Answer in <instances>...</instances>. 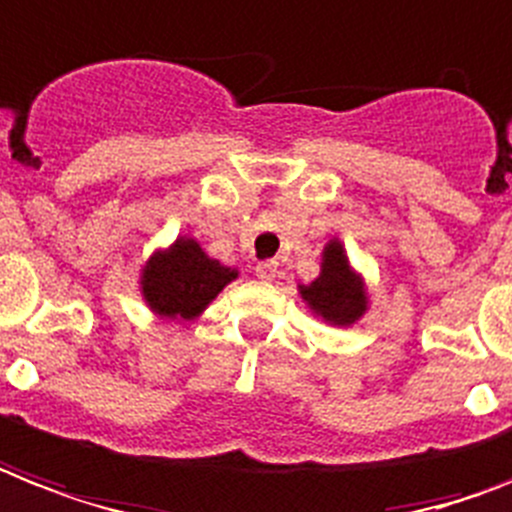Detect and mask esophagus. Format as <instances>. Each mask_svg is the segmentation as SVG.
Wrapping results in <instances>:
<instances>
[{"label": "esophagus", "mask_w": 512, "mask_h": 512, "mask_svg": "<svg viewBox=\"0 0 512 512\" xmlns=\"http://www.w3.org/2000/svg\"><path fill=\"white\" fill-rule=\"evenodd\" d=\"M255 273L257 278H263V281H273L278 273V263L276 260H263V263H257Z\"/></svg>", "instance_id": "obj_1"}]
</instances>
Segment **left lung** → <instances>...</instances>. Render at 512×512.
Segmentation results:
<instances>
[{
  "label": "left lung",
  "instance_id": "left-lung-1",
  "mask_svg": "<svg viewBox=\"0 0 512 512\" xmlns=\"http://www.w3.org/2000/svg\"><path fill=\"white\" fill-rule=\"evenodd\" d=\"M299 294L315 315L334 326H352L368 310V297L360 276L350 268L339 242H331L323 249L321 276L313 284L299 286Z\"/></svg>",
  "mask_w": 512,
  "mask_h": 512
}]
</instances>
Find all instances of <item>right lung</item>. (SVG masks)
I'll use <instances>...</instances> for the list:
<instances>
[{
  "mask_svg": "<svg viewBox=\"0 0 512 512\" xmlns=\"http://www.w3.org/2000/svg\"><path fill=\"white\" fill-rule=\"evenodd\" d=\"M236 270L207 257L194 239H176L165 252H155L141 270V294L162 318H197Z\"/></svg>",
  "mask_w": 512,
  "mask_h": 512,
  "instance_id": "add662e5",
  "label": "right lung"
}]
</instances>
